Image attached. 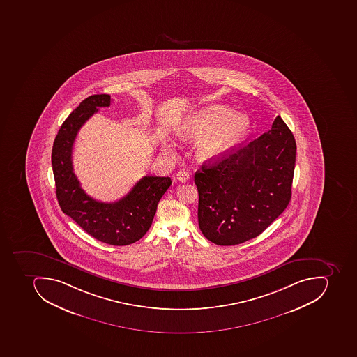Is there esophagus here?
<instances>
[{
    "instance_id": "obj_1",
    "label": "esophagus",
    "mask_w": 357,
    "mask_h": 357,
    "mask_svg": "<svg viewBox=\"0 0 357 357\" xmlns=\"http://www.w3.org/2000/svg\"><path fill=\"white\" fill-rule=\"evenodd\" d=\"M177 179L179 180L180 183H185V181L190 179V174L185 169L179 170L177 172Z\"/></svg>"
}]
</instances>
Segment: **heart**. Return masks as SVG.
<instances>
[{
	"label": "heart",
	"mask_w": 357,
	"mask_h": 357,
	"mask_svg": "<svg viewBox=\"0 0 357 357\" xmlns=\"http://www.w3.org/2000/svg\"><path fill=\"white\" fill-rule=\"evenodd\" d=\"M251 121L247 115L234 114L231 108L211 105L188 116L177 128L183 139L199 138L197 155L202 160H215L236 147L247 137ZM166 153L172 151L169 144H164Z\"/></svg>",
	"instance_id": "1"
}]
</instances>
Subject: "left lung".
I'll return each instance as SVG.
<instances>
[{
  "label": "left lung",
  "instance_id": "left-lung-1",
  "mask_svg": "<svg viewBox=\"0 0 357 357\" xmlns=\"http://www.w3.org/2000/svg\"><path fill=\"white\" fill-rule=\"evenodd\" d=\"M296 144L278 116L268 132L195 174L202 234L218 245L255 238L284 211L292 195Z\"/></svg>",
  "mask_w": 357,
  "mask_h": 357
}]
</instances>
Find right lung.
<instances>
[{
  "label": "right lung",
  "mask_w": 357,
  "mask_h": 357,
  "mask_svg": "<svg viewBox=\"0 0 357 357\" xmlns=\"http://www.w3.org/2000/svg\"><path fill=\"white\" fill-rule=\"evenodd\" d=\"M109 95H91L73 110L54 140L52 166L59 206L84 231L98 241L128 245L147 234L159 200L172 185L170 177L145 176L119 202H100L89 197L73 172L72 151L76 135L86 121L108 107Z\"/></svg>",
  "instance_id": "right-lung-1"
}]
</instances>
